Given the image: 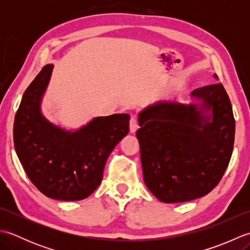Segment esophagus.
Here are the masks:
<instances>
[{"label":"esophagus","instance_id":"1","mask_svg":"<svg viewBox=\"0 0 250 250\" xmlns=\"http://www.w3.org/2000/svg\"><path fill=\"white\" fill-rule=\"evenodd\" d=\"M137 129H139V122H137L135 117H132L130 119V132L132 134H134Z\"/></svg>","mask_w":250,"mask_h":250}]
</instances>
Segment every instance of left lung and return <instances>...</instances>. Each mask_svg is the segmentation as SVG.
Returning a JSON list of instances; mask_svg holds the SVG:
<instances>
[{"label": "left lung", "mask_w": 250, "mask_h": 250, "mask_svg": "<svg viewBox=\"0 0 250 250\" xmlns=\"http://www.w3.org/2000/svg\"><path fill=\"white\" fill-rule=\"evenodd\" d=\"M214 78L218 79L216 74ZM190 97L189 104L158 101L139 113L144 182L163 203L209 193L232 156L235 120L224 86L198 88Z\"/></svg>", "instance_id": "8db88e82"}]
</instances>
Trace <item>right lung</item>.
Returning a JSON list of instances; mask_svg holds the SVG:
<instances>
[{
  "label": "right lung",
  "instance_id": "right-lung-1",
  "mask_svg": "<svg viewBox=\"0 0 250 250\" xmlns=\"http://www.w3.org/2000/svg\"><path fill=\"white\" fill-rule=\"evenodd\" d=\"M54 65L47 64L22 95L14 122L15 150L28 177L42 193L60 201L88 198L103 178L106 160L128 134V114L94 117L67 130L42 113Z\"/></svg>",
  "mask_w": 250,
  "mask_h": 250
}]
</instances>
